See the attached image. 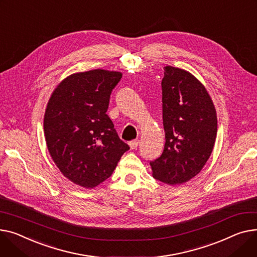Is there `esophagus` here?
Listing matches in <instances>:
<instances>
[{"label":"esophagus","instance_id":"esophagus-1","mask_svg":"<svg viewBox=\"0 0 257 257\" xmlns=\"http://www.w3.org/2000/svg\"><path fill=\"white\" fill-rule=\"evenodd\" d=\"M139 144H140V141H139V140H134V141L129 142L128 145H129V147H130L131 150H135V149H138Z\"/></svg>","mask_w":257,"mask_h":257}]
</instances>
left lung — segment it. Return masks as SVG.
<instances>
[{
	"mask_svg": "<svg viewBox=\"0 0 257 257\" xmlns=\"http://www.w3.org/2000/svg\"><path fill=\"white\" fill-rule=\"evenodd\" d=\"M162 117L165 145L151 161L153 177L168 185L186 183L210 158L217 135V114L203 84L180 68L164 67Z\"/></svg>",
	"mask_w": 257,
	"mask_h": 257,
	"instance_id": "left-lung-1",
	"label": "left lung"
}]
</instances>
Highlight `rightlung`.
Listing matches in <instances>:
<instances>
[{"mask_svg": "<svg viewBox=\"0 0 257 257\" xmlns=\"http://www.w3.org/2000/svg\"><path fill=\"white\" fill-rule=\"evenodd\" d=\"M122 73L95 69L66 77L51 94L44 135L51 158L74 184L94 188L111 176L129 146L106 114Z\"/></svg>", "mask_w": 257, "mask_h": 257, "instance_id": "add662e5", "label": "right lung"}]
</instances>
